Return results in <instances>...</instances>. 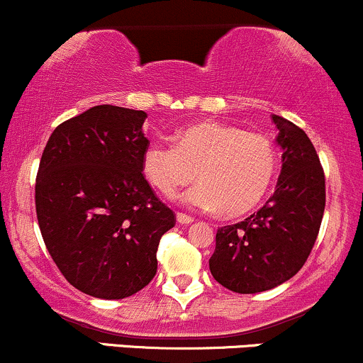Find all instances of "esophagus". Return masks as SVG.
I'll use <instances>...</instances> for the list:
<instances>
[{
	"mask_svg": "<svg viewBox=\"0 0 363 363\" xmlns=\"http://www.w3.org/2000/svg\"><path fill=\"white\" fill-rule=\"evenodd\" d=\"M176 218H177V223H184V225H189V223H193V222H194L193 216H189V215L182 213V211H179V213L176 215Z\"/></svg>",
	"mask_w": 363,
	"mask_h": 363,
	"instance_id": "1",
	"label": "esophagus"
}]
</instances>
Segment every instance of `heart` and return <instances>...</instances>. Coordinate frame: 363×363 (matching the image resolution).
<instances>
[{"mask_svg":"<svg viewBox=\"0 0 363 363\" xmlns=\"http://www.w3.org/2000/svg\"><path fill=\"white\" fill-rule=\"evenodd\" d=\"M277 148L266 136L232 124L199 123L179 131L174 145L155 140L145 148L141 170L160 194L182 196L186 205L220 210L225 216L249 213L262 201L277 174Z\"/></svg>","mask_w":363,"mask_h":363,"instance_id":"1","label":"heart"}]
</instances>
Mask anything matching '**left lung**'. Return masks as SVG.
Returning a JSON list of instances; mask_svg holds the SVG:
<instances>
[{
	"instance_id": "8db88e82",
	"label": "left lung",
	"mask_w": 363,
	"mask_h": 363,
	"mask_svg": "<svg viewBox=\"0 0 363 363\" xmlns=\"http://www.w3.org/2000/svg\"><path fill=\"white\" fill-rule=\"evenodd\" d=\"M283 150L277 191L244 222L216 230L210 272L237 294L272 290L301 272L318 239L326 181L314 145L289 119L273 116Z\"/></svg>"
}]
</instances>
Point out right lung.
Returning <instances> with one entry per match:
<instances>
[{
	"instance_id": "obj_1",
	"label": "right lung",
	"mask_w": 363,
	"mask_h": 363,
	"mask_svg": "<svg viewBox=\"0 0 363 363\" xmlns=\"http://www.w3.org/2000/svg\"><path fill=\"white\" fill-rule=\"evenodd\" d=\"M147 112L95 106L52 131L35 179L40 234L62 277L83 294L129 297L157 273L176 215L141 170Z\"/></svg>"
}]
</instances>
